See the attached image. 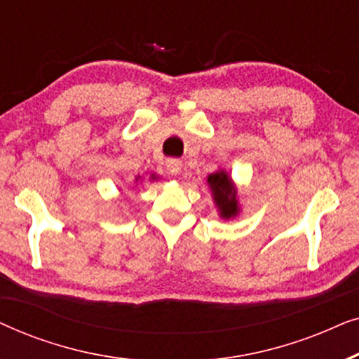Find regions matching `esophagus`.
<instances>
[{
	"label": "esophagus",
	"mask_w": 359,
	"mask_h": 359,
	"mask_svg": "<svg viewBox=\"0 0 359 359\" xmlns=\"http://www.w3.org/2000/svg\"><path fill=\"white\" fill-rule=\"evenodd\" d=\"M181 168H183V165H181L180 160H168V163H166V170H168V173L175 176L181 173Z\"/></svg>",
	"instance_id": "esophagus-1"
}]
</instances>
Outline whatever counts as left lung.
Segmentation results:
<instances>
[{
  "mask_svg": "<svg viewBox=\"0 0 359 359\" xmlns=\"http://www.w3.org/2000/svg\"><path fill=\"white\" fill-rule=\"evenodd\" d=\"M208 184L212 191L214 203L217 205L219 214L222 219H232L240 212L237 199V189L229 178L227 171L219 170L208 176Z\"/></svg>",
  "mask_w": 359,
  "mask_h": 359,
  "instance_id": "obj_1",
  "label": "left lung"
}]
</instances>
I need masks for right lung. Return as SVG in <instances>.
Segmentation results:
<instances>
[{"label": "right lung", "mask_w": 359, "mask_h": 359, "mask_svg": "<svg viewBox=\"0 0 359 359\" xmlns=\"http://www.w3.org/2000/svg\"><path fill=\"white\" fill-rule=\"evenodd\" d=\"M135 180H139V178H135ZM150 180H156V176H155V175H151V176H150Z\"/></svg>", "instance_id": "right-lung-1"}]
</instances>
